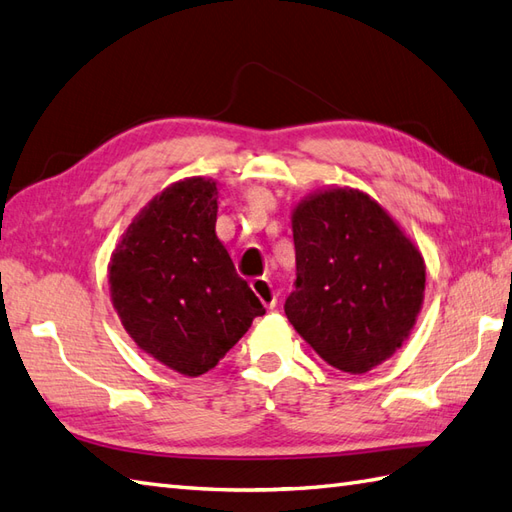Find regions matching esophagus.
<instances>
[{"mask_svg":"<svg viewBox=\"0 0 512 512\" xmlns=\"http://www.w3.org/2000/svg\"><path fill=\"white\" fill-rule=\"evenodd\" d=\"M251 288L259 296V301L268 307V310H272V307L277 305V292H275V288H272L268 277H255L251 281Z\"/></svg>","mask_w":512,"mask_h":512,"instance_id":"obj_1","label":"esophagus"}]
</instances>
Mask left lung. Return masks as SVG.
I'll return each instance as SVG.
<instances>
[{
    "label": "left lung",
    "mask_w": 512,
    "mask_h": 512,
    "mask_svg": "<svg viewBox=\"0 0 512 512\" xmlns=\"http://www.w3.org/2000/svg\"><path fill=\"white\" fill-rule=\"evenodd\" d=\"M294 290L285 316L338 371L362 375L410 336L425 264L403 231L358 189H327L292 213Z\"/></svg>",
    "instance_id": "1"
}]
</instances>
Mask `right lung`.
<instances>
[{
    "mask_svg": "<svg viewBox=\"0 0 512 512\" xmlns=\"http://www.w3.org/2000/svg\"><path fill=\"white\" fill-rule=\"evenodd\" d=\"M218 187L170 185L139 213L111 257V296L139 349L187 377L216 366L266 314L216 235Z\"/></svg>",
    "mask_w": 512,
    "mask_h": 512,
    "instance_id": "right-lung-1",
    "label": "right lung"
}]
</instances>
